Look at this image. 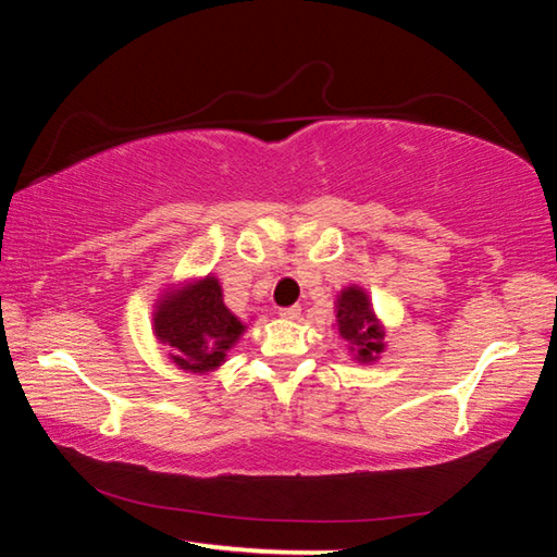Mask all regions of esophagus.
<instances>
[{
    "mask_svg": "<svg viewBox=\"0 0 557 557\" xmlns=\"http://www.w3.org/2000/svg\"><path fill=\"white\" fill-rule=\"evenodd\" d=\"M299 314H301V309H299L297 305L282 307V309H280V317H282V319H299Z\"/></svg>",
    "mask_w": 557,
    "mask_h": 557,
    "instance_id": "34e87169",
    "label": "esophagus"
}]
</instances>
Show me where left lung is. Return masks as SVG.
<instances>
[{
  "label": "left lung",
  "instance_id": "1",
  "mask_svg": "<svg viewBox=\"0 0 557 557\" xmlns=\"http://www.w3.org/2000/svg\"><path fill=\"white\" fill-rule=\"evenodd\" d=\"M336 329L358 363H373L383 354L385 329L361 287H346L336 297Z\"/></svg>",
  "mask_w": 557,
  "mask_h": 557
}]
</instances>
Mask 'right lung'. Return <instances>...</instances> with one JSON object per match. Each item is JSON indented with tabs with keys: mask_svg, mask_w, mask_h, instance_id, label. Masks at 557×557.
Listing matches in <instances>:
<instances>
[{
	"mask_svg": "<svg viewBox=\"0 0 557 557\" xmlns=\"http://www.w3.org/2000/svg\"><path fill=\"white\" fill-rule=\"evenodd\" d=\"M243 332L245 324L223 305L213 275L169 287L154 305V336L184 371H215Z\"/></svg>",
	"mask_w": 557,
	"mask_h": 557,
	"instance_id": "add662e5",
	"label": "right lung"
}]
</instances>
